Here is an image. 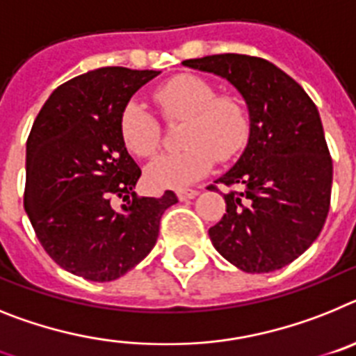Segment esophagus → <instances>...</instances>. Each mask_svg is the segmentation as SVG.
I'll return each mask as SVG.
<instances>
[{"label": "esophagus", "instance_id": "obj_1", "mask_svg": "<svg viewBox=\"0 0 356 356\" xmlns=\"http://www.w3.org/2000/svg\"><path fill=\"white\" fill-rule=\"evenodd\" d=\"M197 195H199V191H197V190H179V191H177V199H179V200L195 199Z\"/></svg>", "mask_w": 356, "mask_h": 356}]
</instances>
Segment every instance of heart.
Masks as SVG:
<instances>
[{"label": "heart", "instance_id": "heart-1", "mask_svg": "<svg viewBox=\"0 0 356 356\" xmlns=\"http://www.w3.org/2000/svg\"><path fill=\"white\" fill-rule=\"evenodd\" d=\"M154 102L170 122L184 120L179 152L161 154L147 166L145 179L156 190H186L208 174L216 157L238 154L249 138V114L238 98L218 95L197 75H179L154 91ZM118 129L129 152L148 157L159 145V122L140 102H127Z\"/></svg>", "mask_w": 356, "mask_h": 356}]
</instances>
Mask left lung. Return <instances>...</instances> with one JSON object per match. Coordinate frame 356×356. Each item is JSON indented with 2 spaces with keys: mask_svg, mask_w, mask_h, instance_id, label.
<instances>
[{
  "mask_svg": "<svg viewBox=\"0 0 356 356\" xmlns=\"http://www.w3.org/2000/svg\"><path fill=\"white\" fill-rule=\"evenodd\" d=\"M182 64L231 82L251 120L245 150L216 181L242 190L224 195V216L209 227L213 247L252 274L292 264L319 236L330 211L333 163L319 111L265 58L222 54Z\"/></svg>",
  "mask_w": 356,
  "mask_h": 356,
  "instance_id": "8db88e82",
  "label": "left lung"
}]
</instances>
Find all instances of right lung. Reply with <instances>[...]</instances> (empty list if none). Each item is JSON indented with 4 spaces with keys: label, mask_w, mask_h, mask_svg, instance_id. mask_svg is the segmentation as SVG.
Here are the masks:
<instances>
[{
    "label": "right lung",
    "mask_w": 356,
    "mask_h": 356,
    "mask_svg": "<svg viewBox=\"0 0 356 356\" xmlns=\"http://www.w3.org/2000/svg\"><path fill=\"white\" fill-rule=\"evenodd\" d=\"M157 75L113 66L75 76L49 95L30 131L24 211L49 258L84 280L113 281L136 267L177 202L170 190L136 195L141 170L118 129L127 102Z\"/></svg>",
    "instance_id": "1"
}]
</instances>
